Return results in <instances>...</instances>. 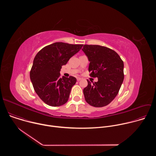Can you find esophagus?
<instances>
[{"label":"esophagus","instance_id":"34e87169","mask_svg":"<svg viewBox=\"0 0 156 156\" xmlns=\"http://www.w3.org/2000/svg\"><path fill=\"white\" fill-rule=\"evenodd\" d=\"M81 80V78H77V81H80Z\"/></svg>","mask_w":156,"mask_h":156}]
</instances>
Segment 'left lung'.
Segmentation results:
<instances>
[{"label":"left lung","mask_w":156,"mask_h":156,"mask_svg":"<svg viewBox=\"0 0 156 156\" xmlns=\"http://www.w3.org/2000/svg\"><path fill=\"white\" fill-rule=\"evenodd\" d=\"M82 51L90 62V76L98 81H87L83 94L86 101L92 106L101 107L117 96L124 79L123 62L119 54L108 48L99 45H84Z\"/></svg>","instance_id":"obj_1"}]
</instances>
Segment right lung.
<instances>
[{
	"mask_svg": "<svg viewBox=\"0 0 156 156\" xmlns=\"http://www.w3.org/2000/svg\"><path fill=\"white\" fill-rule=\"evenodd\" d=\"M83 44L55 42L42 48L35 56L30 72L34 90L46 104L57 107L67 102L76 79L60 78L62 66L78 52Z\"/></svg>",
	"mask_w": 156,
	"mask_h": 156,
	"instance_id": "right-lung-1",
	"label": "right lung"
}]
</instances>
